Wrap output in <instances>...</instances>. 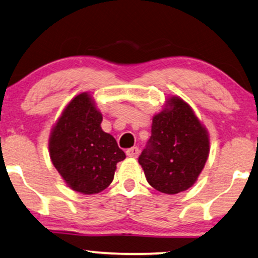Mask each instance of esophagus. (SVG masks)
Returning a JSON list of instances; mask_svg holds the SVG:
<instances>
[{"label": "esophagus", "mask_w": 258, "mask_h": 258, "mask_svg": "<svg viewBox=\"0 0 258 258\" xmlns=\"http://www.w3.org/2000/svg\"><path fill=\"white\" fill-rule=\"evenodd\" d=\"M126 155L128 156V157H133V158L138 157L139 149L137 148V146H135V148H131V149H127L126 150Z\"/></svg>", "instance_id": "1"}]
</instances>
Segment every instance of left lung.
Segmentation results:
<instances>
[{
	"label": "left lung",
	"mask_w": 258,
	"mask_h": 258,
	"mask_svg": "<svg viewBox=\"0 0 258 258\" xmlns=\"http://www.w3.org/2000/svg\"><path fill=\"white\" fill-rule=\"evenodd\" d=\"M151 132L138 159L149 184L169 195L193 187L210 155V133L193 108L180 96H168Z\"/></svg>",
	"instance_id": "obj_1"
}]
</instances>
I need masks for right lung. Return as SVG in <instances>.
Masks as SVG:
<instances>
[{
  "instance_id": "right-lung-1",
  "label": "right lung",
  "mask_w": 258,
  "mask_h": 258,
  "mask_svg": "<svg viewBox=\"0 0 258 258\" xmlns=\"http://www.w3.org/2000/svg\"><path fill=\"white\" fill-rule=\"evenodd\" d=\"M101 122L102 114L91 94L84 91L65 106L48 138L52 164L68 187L84 195L108 187L118 162L126 158Z\"/></svg>"
}]
</instances>
